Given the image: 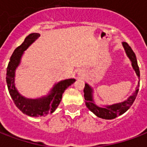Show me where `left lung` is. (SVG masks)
Returning <instances> with one entry per match:
<instances>
[{
	"instance_id": "left-lung-1",
	"label": "left lung",
	"mask_w": 147,
	"mask_h": 147,
	"mask_svg": "<svg viewBox=\"0 0 147 147\" xmlns=\"http://www.w3.org/2000/svg\"><path fill=\"white\" fill-rule=\"evenodd\" d=\"M122 44H123L124 50L126 52L127 56L128 57L130 61L131 62L133 69L135 70L136 75L138 76L139 79L140 71H139V66H138V63H137V60H136V54L127 42H122ZM139 85L136 87V90L132 94V95L130 96L126 101L117 103V104H113V105H106L105 107H99L95 105V103L93 100V89L87 83H86L84 90H83L85 103H86V107L92 113L95 114L98 117L105 119V120H112V119H114L118 116H120L124 113L131 106L136 99V96H137V94L139 92Z\"/></svg>"
}]
</instances>
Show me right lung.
<instances>
[{"label":"right lung","mask_w":147,"mask_h":147,"mask_svg":"<svg viewBox=\"0 0 147 147\" xmlns=\"http://www.w3.org/2000/svg\"><path fill=\"white\" fill-rule=\"evenodd\" d=\"M40 34L38 33L30 34L24 42L18 46L13 52L7 67L6 82L11 98L19 109L30 117H40L53 113L60 104L62 95L67 87L75 83V79L62 80L56 83L48 95L40 98L30 99L24 98L18 92L14 83L15 72L16 67L20 64L21 57L24 52L36 40Z\"/></svg>","instance_id":"1"}]
</instances>
